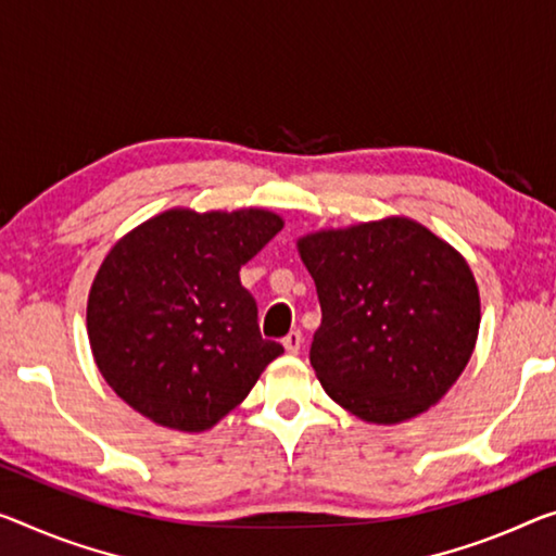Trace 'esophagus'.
<instances>
[{
  "label": "esophagus",
  "mask_w": 556,
  "mask_h": 556,
  "mask_svg": "<svg viewBox=\"0 0 556 556\" xmlns=\"http://www.w3.org/2000/svg\"><path fill=\"white\" fill-rule=\"evenodd\" d=\"M301 345H303V332L301 330H290L288 336L283 338V348L288 350L290 355L301 353Z\"/></svg>",
  "instance_id": "1"
}]
</instances>
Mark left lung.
Instances as JSON below:
<instances>
[{"label": "left lung", "instance_id": "8db88e82", "mask_svg": "<svg viewBox=\"0 0 556 556\" xmlns=\"http://www.w3.org/2000/svg\"><path fill=\"white\" fill-rule=\"evenodd\" d=\"M323 311L311 345L320 386L348 413L395 425L455 386L480 330L467 261L417 220L390 216L298 238Z\"/></svg>", "mask_w": 556, "mask_h": 556}]
</instances>
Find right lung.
<instances>
[{
	"label": "right lung",
	"instance_id": "right-lung-1",
	"mask_svg": "<svg viewBox=\"0 0 556 556\" xmlns=\"http://www.w3.org/2000/svg\"><path fill=\"white\" fill-rule=\"evenodd\" d=\"M283 218L266 208H170L106 253L87 303L93 361L136 413L181 432L241 405L283 345L263 340L245 266Z\"/></svg>",
	"mask_w": 556,
	"mask_h": 556
}]
</instances>
